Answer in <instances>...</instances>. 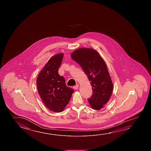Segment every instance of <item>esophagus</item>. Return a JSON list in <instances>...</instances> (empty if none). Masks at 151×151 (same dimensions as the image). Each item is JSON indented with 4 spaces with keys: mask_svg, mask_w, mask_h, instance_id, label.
Listing matches in <instances>:
<instances>
[{
    "mask_svg": "<svg viewBox=\"0 0 151 151\" xmlns=\"http://www.w3.org/2000/svg\"><path fill=\"white\" fill-rule=\"evenodd\" d=\"M78 86H79V85H78V84H77V85H76L75 86L73 87V88H74L75 89H77L78 88Z\"/></svg>",
    "mask_w": 151,
    "mask_h": 151,
    "instance_id": "obj_1",
    "label": "esophagus"
}]
</instances>
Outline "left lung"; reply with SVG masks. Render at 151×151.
Here are the masks:
<instances>
[{
	"instance_id": "left-lung-1",
	"label": "left lung",
	"mask_w": 151,
	"mask_h": 151,
	"mask_svg": "<svg viewBox=\"0 0 151 151\" xmlns=\"http://www.w3.org/2000/svg\"><path fill=\"white\" fill-rule=\"evenodd\" d=\"M71 56L91 82L93 94L88 99L89 104L93 109L99 110L109 101L113 88L106 63L98 52L91 48H79Z\"/></svg>"
}]
</instances>
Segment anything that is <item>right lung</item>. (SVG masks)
I'll list each match as a JSON object with an SVG mask.
<instances>
[{
	"label": "right lung",
	"mask_w": 151,
	"mask_h": 151,
	"mask_svg": "<svg viewBox=\"0 0 151 151\" xmlns=\"http://www.w3.org/2000/svg\"><path fill=\"white\" fill-rule=\"evenodd\" d=\"M63 54L55 55L45 65L37 79V89L42 101L52 111L60 113L69 103L74 90L67 87L58 74Z\"/></svg>",
	"instance_id": "1"
}]
</instances>
